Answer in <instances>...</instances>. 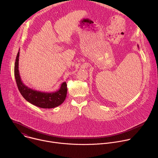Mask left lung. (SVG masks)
<instances>
[{
	"label": "left lung",
	"instance_id": "obj_1",
	"mask_svg": "<svg viewBox=\"0 0 158 158\" xmlns=\"http://www.w3.org/2000/svg\"><path fill=\"white\" fill-rule=\"evenodd\" d=\"M138 47H139V46H138Z\"/></svg>",
	"mask_w": 158,
	"mask_h": 158
}]
</instances>
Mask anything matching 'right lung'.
<instances>
[{"label":"right lung","mask_w":158,"mask_h":158,"mask_svg":"<svg viewBox=\"0 0 158 158\" xmlns=\"http://www.w3.org/2000/svg\"><path fill=\"white\" fill-rule=\"evenodd\" d=\"M19 50L17 53L14 67L15 81L21 95L31 104L44 109H51L59 106L65 99L67 89L65 82L61 84L59 90L52 93H44L29 88L21 81L19 71Z\"/></svg>","instance_id":"add662e5"}]
</instances>
